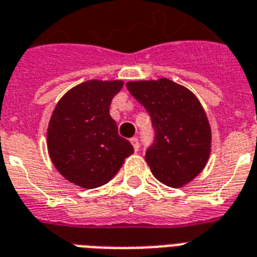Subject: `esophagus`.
<instances>
[{
  "label": "esophagus",
  "mask_w": 257,
  "mask_h": 257,
  "mask_svg": "<svg viewBox=\"0 0 257 257\" xmlns=\"http://www.w3.org/2000/svg\"><path fill=\"white\" fill-rule=\"evenodd\" d=\"M131 143H132V146H134L135 151H139V147H140V144H139V139L132 138L131 139Z\"/></svg>",
  "instance_id": "1"
}]
</instances>
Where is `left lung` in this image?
Wrapping results in <instances>:
<instances>
[{
  "label": "left lung",
  "mask_w": 257,
  "mask_h": 257,
  "mask_svg": "<svg viewBox=\"0 0 257 257\" xmlns=\"http://www.w3.org/2000/svg\"><path fill=\"white\" fill-rule=\"evenodd\" d=\"M126 88L151 117L155 136L146 161L154 177L172 188L191 182L211 150L210 123L199 99L169 79L129 81Z\"/></svg>",
  "instance_id": "left-lung-1"
}]
</instances>
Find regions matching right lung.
<instances>
[{"instance_id": "add662e5", "label": "right lung", "mask_w": 257, "mask_h": 257, "mask_svg": "<svg viewBox=\"0 0 257 257\" xmlns=\"http://www.w3.org/2000/svg\"><path fill=\"white\" fill-rule=\"evenodd\" d=\"M119 80H88L76 85L57 103L47 129L51 162L66 180L92 189L104 185L134 153L110 117Z\"/></svg>"}]
</instances>
